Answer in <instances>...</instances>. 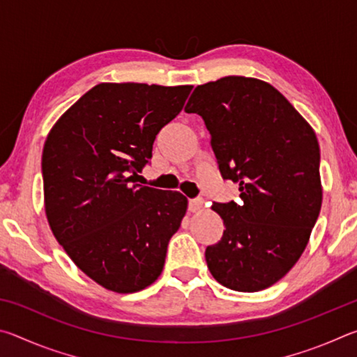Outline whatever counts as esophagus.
Instances as JSON below:
<instances>
[{
  "label": "esophagus",
  "mask_w": 357,
  "mask_h": 357,
  "mask_svg": "<svg viewBox=\"0 0 357 357\" xmlns=\"http://www.w3.org/2000/svg\"><path fill=\"white\" fill-rule=\"evenodd\" d=\"M203 198H192V200H189V211L197 213V211H200L203 208Z\"/></svg>",
  "instance_id": "1"
}]
</instances>
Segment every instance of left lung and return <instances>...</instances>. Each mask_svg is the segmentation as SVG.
Segmentation results:
<instances>
[{
	"label": "left lung",
	"instance_id": "obj_1",
	"mask_svg": "<svg viewBox=\"0 0 357 357\" xmlns=\"http://www.w3.org/2000/svg\"><path fill=\"white\" fill-rule=\"evenodd\" d=\"M184 110L203 118L223 179L241 202L214 203L223 236L208 245L214 279L234 291L274 285L309 243L323 202L319 144L285 96L258 78L229 75L200 84Z\"/></svg>",
	"mask_w": 357,
	"mask_h": 357
}]
</instances>
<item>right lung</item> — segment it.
I'll list each match as a JSON object with an SVG mask.
<instances>
[{"instance_id":"1","label":"right lung","mask_w":357,"mask_h":357,"mask_svg":"<svg viewBox=\"0 0 357 357\" xmlns=\"http://www.w3.org/2000/svg\"><path fill=\"white\" fill-rule=\"evenodd\" d=\"M190 84L99 83L53 126L42 153L48 225L77 268L114 293L157 280L187 198L134 184Z\"/></svg>"}]
</instances>
